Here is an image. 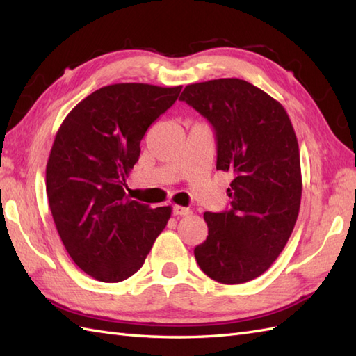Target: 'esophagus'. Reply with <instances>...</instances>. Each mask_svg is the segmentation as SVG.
I'll return each mask as SVG.
<instances>
[{"mask_svg": "<svg viewBox=\"0 0 356 356\" xmlns=\"http://www.w3.org/2000/svg\"><path fill=\"white\" fill-rule=\"evenodd\" d=\"M190 213H191L190 209L180 207V205H174V207H172V214H174V216H188Z\"/></svg>", "mask_w": 356, "mask_h": 356, "instance_id": "obj_1", "label": "esophagus"}]
</instances>
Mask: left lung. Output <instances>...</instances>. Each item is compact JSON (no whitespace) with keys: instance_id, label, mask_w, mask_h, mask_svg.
Wrapping results in <instances>:
<instances>
[{"instance_id":"left-lung-1","label":"left lung","mask_w":356,"mask_h":356,"mask_svg":"<svg viewBox=\"0 0 356 356\" xmlns=\"http://www.w3.org/2000/svg\"><path fill=\"white\" fill-rule=\"evenodd\" d=\"M213 125L217 170L231 172V208L205 213L208 237L194 255L223 284L260 277L283 251L297 222L301 168L297 136L283 105L243 79L186 86L179 97Z\"/></svg>"}]
</instances>
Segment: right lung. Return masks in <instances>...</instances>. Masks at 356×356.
<instances>
[{
  "instance_id": "obj_1",
  "label": "right lung",
  "mask_w": 356,
  "mask_h": 356,
  "mask_svg": "<svg viewBox=\"0 0 356 356\" xmlns=\"http://www.w3.org/2000/svg\"><path fill=\"white\" fill-rule=\"evenodd\" d=\"M182 86L138 82L96 90L59 127L45 168L49 205L59 237L78 266L118 283L145 261L168 223L171 207L149 208L125 194L148 127L179 97Z\"/></svg>"
}]
</instances>
